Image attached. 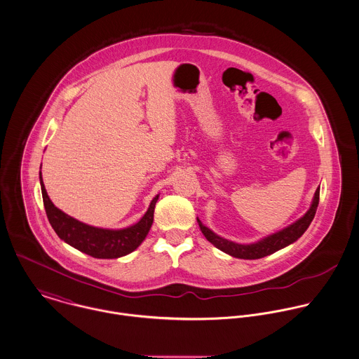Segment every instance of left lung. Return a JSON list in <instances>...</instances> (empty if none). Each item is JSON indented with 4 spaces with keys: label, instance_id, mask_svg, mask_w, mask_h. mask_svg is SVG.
<instances>
[{
    "label": "left lung",
    "instance_id": "1",
    "mask_svg": "<svg viewBox=\"0 0 359 359\" xmlns=\"http://www.w3.org/2000/svg\"><path fill=\"white\" fill-rule=\"evenodd\" d=\"M318 203L319 187L314 194L310 209L304 213V216H302L299 220L289 224L287 227L282 229L280 231H277L271 236H267V237H264L257 242H253V243H237V242L223 238V237L217 236L216 233H213L206 226H203L198 217H197V222H198L199 229H201L202 234L205 236V238L208 239L212 245H215L217 249H220L222 252H224L233 257H237V259L255 260V259H262L264 256H269L300 238L304 234V231L309 229V226L311 224V222L316 216Z\"/></svg>",
    "mask_w": 359,
    "mask_h": 359
}]
</instances>
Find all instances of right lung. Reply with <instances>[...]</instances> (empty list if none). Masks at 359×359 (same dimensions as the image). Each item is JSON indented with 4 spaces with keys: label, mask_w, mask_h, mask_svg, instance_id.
Segmentation results:
<instances>
[{
    "label": "right lung",
    "mask_w": 359,
    "mask_h": 359,
    "mask_svg": "<svg viewBox=\"0 0 359 359\" xmlns=\"http://www.w3.org/2000/svg\"><path fill=\"white\" fill-rule=\"evenodd\" d=\"M41 193L48 220L57 234L70 246L96 259H118L133 252L147 237L154 222V208L160 196H156L144 216L126 229L110 230L85 224L66 215L49 199L40 172Z\"/></svg>",
    "instance_id": "add662e5"
}]
</instances>
